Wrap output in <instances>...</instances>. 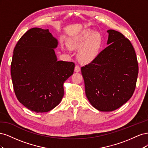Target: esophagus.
Returning a JSON list of instances; mask_svg holds the SVG:
<instances>
[{"mask_svg":"<svg viewBox=\"0 0 148 148\" xmlns=\"http://www.w3.org/2000/svg\"><path fill=\"white\" fill-rule=\"evenodd\" d=\"M80 66H78V65H76L75 67V72H79V71H80Z\"/></svg>","mask_w":148,"mask_h":148,"instance_id":"34e87169","label":"esophagus"}]
</instances>
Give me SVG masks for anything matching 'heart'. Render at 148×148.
I'll use <instances>...</instances> for the list:
<instances>
[{
	"label": "heart",
	"instance_id": "b5f03b06",
	"mask_svg": "<svg viewBox=\"0 0 148 148\" xmlns=\"http://www.w3.org/2000/svg\"><path fill=\"white\" fill-rule=\"evenodd\" d=\"M104 40L102 36L91 29H86L71 38L68 45L70 47L78 49V59L82 64H88L99 55Z\"/></svg>",
	"mask_w": 148,
	"mask_h": 148
}]
</instances>
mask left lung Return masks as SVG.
I'll use <instances>...</instances> for the list:
<instances>
[{"label":"left lung","instance_id":"obj_1","mask_svg":"<svg viewBox=\"0 0 148 148\" xmlns=\"http://www.w3.org/2000/svg\"><path fill=\"white\" fill-rule=\"evenodd\" d=\"M107 32L109 46L81 69L88 99L102 112L115 110L130 99L138 74L136 53L130 41L119 31Z\"/></svg>","mask_w":148,"mask_h":148}]
</instances>
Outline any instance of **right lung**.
I'll list each match as a JSON object with an SVG mask.
<instances>
[{
    "instance_id": "right-lung-1",
    "label": "right lung",
    "mask_w": 148,
    "mask_h": 148,
    "mask_svg": "<svg viewBox=\"0 0 148 148\" xmlns=\"http://www.w3.org/2000/svg\"><path fill=\"white\" fill-rule=\"evenodd\" d=\"M58 41L49 29L33 28L16 44L11 77L18 100L29 110L47 112L59 104L64 83L73 73V62L58 61Z\"/></svg>"
}]
</instances>
